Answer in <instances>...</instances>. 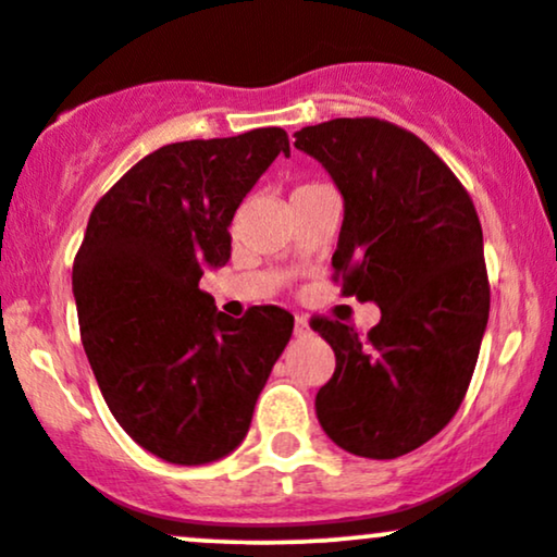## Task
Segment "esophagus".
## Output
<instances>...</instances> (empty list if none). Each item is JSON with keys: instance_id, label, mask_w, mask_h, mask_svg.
Wrapping results in <instances>:
<instances>
[{"instance_id": "obj_1", "label": "esophagus", "mask_w": 557, "mask_h": 557, "mask_svg": "<svg viewBox=\"0 0 557 557\" xmlns=\"http://www.w3.org/2000/svg\"><path fill=\"white\" fill-rule=\"evenodd\" d=\"M293 335H296V337H309V335H311L309 322H306L304 317L296 319V327H293Z\"/></svg>"}]
</instances>
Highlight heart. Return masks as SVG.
Masks as SVG:
<instances>
[{"mask_svg": "<svg viewBox=\"0 0 557 557\" xmlns=\"http://www.w3.org/2000/svg\"><path fill=\"white\" fill-rule=\"evenodd\" d=\"M304 188H309V185H304Z\"/></svg>", "mask_w": 557, "mask_h": 557, "instance_id": "1", "label": "heart"}]
</instances>
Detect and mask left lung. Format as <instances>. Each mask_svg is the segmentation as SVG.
<instances>
[{"label": "left lung", "instance_id": "1", "mask_svg": "<svg viewBox=\"0 0 557 557\" xmlns=\"http://www.w3.org/2000/svg\"><path fill=\"white\" fill-rule=\"evenodd\" d=\"M296 149L314 157L343 196L332 253L343 296L382 311L367 337L314 319L311 327L335 350L317 419L354 456H406L456 417L487 330L476 209L424 140L385 120L309 125L296 133Z\"/></svg>", "mask_w": 557, "mask_h": 557}]
</instances>
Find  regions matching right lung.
Instances as JSON below:
<instances>
[{"instance_id":"1","label":"right lung","mask_w":557,"mask_h":557,"mask_svg":"<svg viewBox=\"0 0 557 557\" xmlns=\"http://www.w3.org/2000/svg\"><path fill=\"white\" fill-rule=\"evenodd\" d=\"M277 154L283 127L183 140L144 157L94 207L73 264L81 341L117 424L177 466L233 453L293 335V317L216 311L198 287L230 259V222Z\"/></svg>"}]
</instances>
